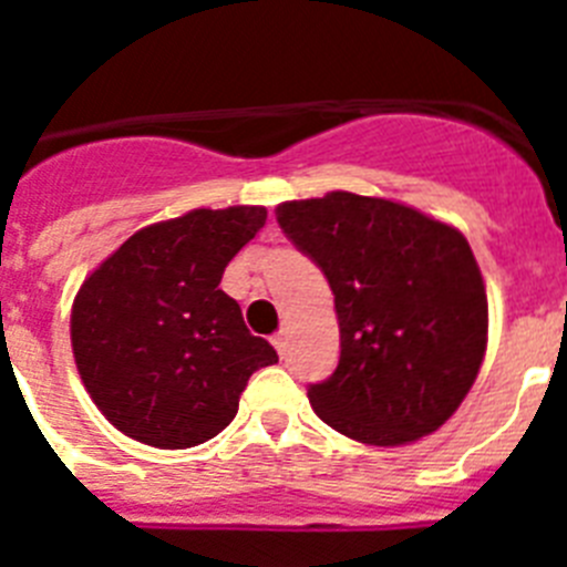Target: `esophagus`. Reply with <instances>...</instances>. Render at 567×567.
<instances>
[{
    "label": "esophagus",
    "mask_w": 567,
    "mask_h": 567,
    "mask_svg": "<svg viewBox=\"0 0 567 567\" xmlns=\"http://www.w3.org/2000/svg\"><path fill=\"white\" fill-rule=\"evenodd\" d=\"M272 343H275V349H278V354L280 358H284V354H287V346H289V340H287V332H278L272 338Z\"/></svg>",
    "instance_id": "34e87169"
}]
</instances>
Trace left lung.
Instances as JSON below:
<instances>
[{
	"instance_id": "left-lung-1",
	"label": "left lung",
	"mask_w": 567,
	"mask_h": 567,
	"mask_svg": "<svg viewBox=\"0 0 567 567\" xmlns=\"http://www.w3.org/2000/svg\"><path fill=\"white\" fill-rule=\"evenodd\" d=\"M327 275L340 327L332 378L309 403L334 432L405 445L457 412L488 343V298L460 229L389 198L327 193L275 209Z\"/></svg>"
}]
</instances>
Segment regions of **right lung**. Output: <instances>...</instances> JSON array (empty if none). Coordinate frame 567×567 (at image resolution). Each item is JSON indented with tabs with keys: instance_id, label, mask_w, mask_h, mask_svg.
Returning <instances> with one entry per match:
<instances>
[{
	"instance_id": "add662e5",
	"label": "right lung",
	"mask_w": 567,
	"mask_h": 567,
	"mask_svg": "<svg viewBox=\"0 0 567 567\" xmlns=\"http://www.w3.org/2000/svg\"><path fill=\"white\" fill-rule=\"evenodd\" d=\"M267 224L264 207L193 209L130 235L73 300L70 343L99 412L155 449H193L233 423L252 372L278 363L218 289Z\"/></svg>"
}]
</instances>
